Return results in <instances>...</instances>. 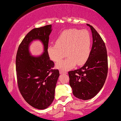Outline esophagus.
Returning <instances> with one entry per match:
<instances>
[{
	"mask_svg": "<svg viewBox=\"0 0 121 121\" xmlns=\"http://www.w3.org/2000/svg\"><path fill=\"white\" fill-rule=\"evenodd\" d=\"M59 73H60V74H63V73H64V74H66L67 73V72L66 71H65L64 70H59Z\"/></svg>",
	"mask_w": 121,
	"mask_h": 121,
	"instance_id": "1",
	"label": "esophagus"
}]
</instances>
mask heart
I'll return each mask as SVG.
<instances>
[{
	"instance_id": "b5f03b06",
	"label": "heart",
	"mask_w": 121,
	"mask_h": 121,
	"mask_svg": "<svg viewBox=\"0 0 121 121\" xmlns=\"http://www.w3.org/2000/svg\"><path fill=\"white\" fill-rule=\"evenodd\" d=\"M55 43L56 44L49 45L48 53L54 62L60 60L66 55L67 57L59 61L56 65L61 70L70 69L76 64L82 65L90 57L91 36L87 30L66 29L59 35Z\"/></svg>"
}]
</instances>
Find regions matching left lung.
<instances>
[{
	"mask_svg": "<svg viewBox=\"0 0 121 121\" xmlns=\"http://www.w3.org/2000/svg\"><path fill=\"white\" fill-rule=\"evenodd\" d=\"M87 25L90 27L93 37L90 57L82 67L68 72L73 94L85 100L92 99L102 88L108 71L107 51L104 42L92 26Z\"/></svg>",
	"mask_w": 121,
	"mask_h": 121,
	"instance_id": "obj_1",
	"label": "left lung"
}]
</instances>
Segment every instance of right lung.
I'll use <instances>...</instances> for the list:
<instances>
[{
    "instance_id": "right-lung-1",
    "label": "right lung",
    "mask_w": 121,
    "mask_h": 121,
    "mask_svg": "<svg viewBox=\"0 0 121 121\" xmlns=\"http://www.w3.org/2000/svg\"><path fill=\"white\" fill-rule=\"evenodd\" d=\"M51 24L34 28L28 33L20 43L16 59L17 83L21 94L27 103L34 108H48L55 98L56 86L59 76L58 69H52L54 62L48 53ZM39 39L44 45L41 55L33 57L29 48L33 40Z\"/></svg>"
}]
</instances>
